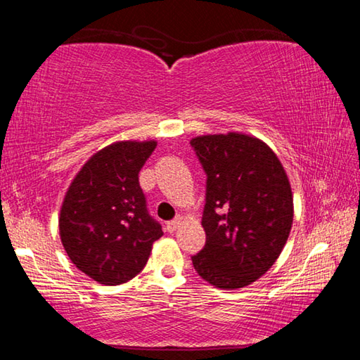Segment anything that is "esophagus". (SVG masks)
<instances>
[{
    "label": "esophagus",
    "mask_w": 360,
    "mask_h": 360,
    "mask_svg": "<svg viewBox=\"0 0 360 360\" xmlns=\"http://www.w3.org/2000/svg\"><path fill=\"white\" fill-rule=\"evenodd\" d=\"M184 222V216H178L176 219H173V221H169L168 224H167V229H168V231H174V230H178V227L179 225Z\"/></svg>",
    "instance_id": "obj_1"
}]
</instances>
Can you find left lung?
Masks as SVG:
<instances>
[{
  "mask_svg": "<svg viewBox=\"0 0 360 360\" xmlns=\"http://www.w3.org/2000/svg\"><path fill=\"white\" fill-rule=\"evenodd\" d=\"M191 144L208 176L206 245L192 257L193 268L219 289L246 288L270 270L289 238V178L270 146L252 135H202Z\"/></svg>",
  "mask_w": 360,
  "mask_h": 360,
  "instance_id": "1",
  "label": "left lung"
}]
</instances>
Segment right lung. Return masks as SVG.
Wrapping results in <instances>:
<instances>
[{
	"mask_svg": "<svg viewBox=\"0 0 360 360\" xmlns=\"http://www.w3.org/2000/svg\"><path fill=\"white\" fill-rule=\"evenodd\" d=\"M155 146V139L106 146L84 163L65 193L60 240L76 268L96 283L117 285L135 278L163 235L138 181Z\"/></svg>",
	"mask_w": 360,
	"mask_h": 360,
	"instance_id": "obj_1",
	"label": "right lung"
}]
</instances>
